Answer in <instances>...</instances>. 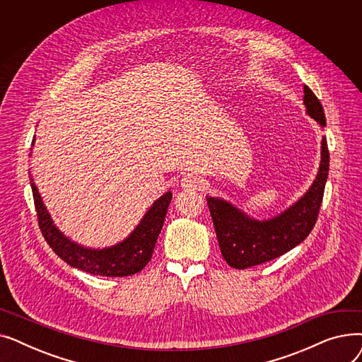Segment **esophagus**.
Masks as SVG:
<instances>
[{"mask_svg":"<svg viewBox=\"0 0 362 362\" xmlns=\"http://www.w3.org/2000/svg\"><path fill=\"white\" fill-rule=\"evenodd\" d=\"M199 186H201V180L195 175H186L180 180V187L185 189V191H197Z\"/></svg>","mask_w":362,"mask_h":362,"instance_id":"obj_1","label":"esophagus"}]
</instances>
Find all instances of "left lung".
I'll use <instances>...</instances> for the list:
<instances>
[{
  "mask_svg": "<svg viewBox=\"0 0 362 362\" xmlns=\"http://www.w3.org/2000/svg\"><path fill=\"white\" fill-rule=\"evenodd\" d=\"M303 104L308 116L325 127V110L308 86H303ZM329 161L327 142L322 138L321 161L313 185L295 204L269 220H255L229 201L206 197L221 255L230 267L238 270L254 267L286 254L303 242L318 217L329 176Z\"/></svg>",
  "mask_w": 362,
  "mask_h": 362,
  "instance_id": "left-lung-1",
  "label": "left lung"
}]
</instances>
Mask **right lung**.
Masks as SVG:
<instances>
[{"instance_id":"obj_1","label":"right lung","mask_w":362,"mask_h":362,"mask_svg":"<svg viewBox=\"0 0 362 362\" xmlns=\"http://www.w3.org/2000/svg\"><path fill=\"white\" fill-rule=\"evenodd\" d=\"M33 144L35 139L32 145ZM30 186L40 229L52 251L74 269L105 277H124L136 274L149 262L158 235L161 233L171 197H173L170 191L160 197L149 206V210L135 227V230L126 239L108 246V248L95 250L86 248V246L67 238L54 224L32 177Z\"/></svg>"}]
</instances>
